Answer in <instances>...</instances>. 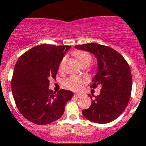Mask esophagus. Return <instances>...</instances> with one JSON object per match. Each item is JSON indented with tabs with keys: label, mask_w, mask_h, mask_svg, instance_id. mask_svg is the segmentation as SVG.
Wrapping results in <instances>:
<instances>
[{
	"label": "esophagus",
	"mask_w": 146,
	"mask_h": 146,
	"mask_svg": "<svg viewBox=\"0 0 146 146\" xmlns=\"http://www.w3.org/2000/svg\"><path fill=\"white\" fill-rule=\"evenodd\" d=\"M81 96L80 94H75L74 95V97H76V98H79Z\"/></svg>",
	"instance_id": "34e87169"
}]
</instances>
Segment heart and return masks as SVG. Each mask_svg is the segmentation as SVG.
<instances>
[{
	"label": "heart",
	"instance_id": "heart-1",
	"mask_svg": "<svg viewBox=\"0 0 146 146\" xmlns=\"http://www.w3.org/2000/svg\"><path fill=\"white\" fill-rule=\"evenodd\" d=\"M75 55L78 59V60L79 61L81 64L85 62H91V59H91L90 55L87 52L84 51V50H78V51H76L75 53ZM65 62L66 57L64 56L62 59V60L60 61V63H59V71H62L63 70L64 64H65ZM84 84H85V82L83 79H82V78L78 76H72L69 77L64 82V86L69 90H71L73 91L81 90L82 87H84Z\"/></svg>",
	"mask_w": 146,
	"mask_h": 146
}]
</instances>
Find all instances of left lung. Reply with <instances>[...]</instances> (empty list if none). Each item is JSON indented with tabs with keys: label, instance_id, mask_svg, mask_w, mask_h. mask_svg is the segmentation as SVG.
I'll list each match as a JSON object with an SVG mask.
<instances>
[{
	"label": "left lung",
	"instance_id": "obj_1",
	"mask_svg": "<svg viewBox=\"0 0 146 146\" xmlns=\"http://www.w3.org/2000/svg\"><path fill=\"white\" fill-rule=\"evenodd\" d=\"M75 47L96 56L98 70L90 87H101L100 94L91 98V106L82 110V114L97 123L113 121L123 113L131 97L132 77L129 64L121 54L109 46L92 42ZM89 96L92 98L91 95Z\"/></svg>",
	"mask_w": 146,
	"mask_h": 146
}]
</instances>
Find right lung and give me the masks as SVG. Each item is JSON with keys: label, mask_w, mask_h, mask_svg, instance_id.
<instances>
[{"label": "right lung", "mask_w": 146, "mask_h": 146, "mask_svg": "<svg viewBox=\"0 0 146 146\" xmlns=\"http://www.w3.org/2000/svg\"><path fill=\"white\" fill-rule=\"evenodd\" d=\"M70 45L43 44L24 53L17 60L12 76V95L20 112L36 125H46L60 118L71 91L49 90L56 78L60 61Z\"/></svg>", "instance_id": "obj_1"}]
</instances>
